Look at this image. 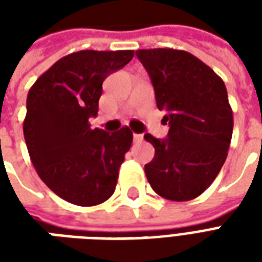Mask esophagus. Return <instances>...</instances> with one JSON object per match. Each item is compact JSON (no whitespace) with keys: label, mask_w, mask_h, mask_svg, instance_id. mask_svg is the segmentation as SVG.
<instances>
[{"label":"esophagus","mask_w":262,"mask_h":262,"mask_svg":"<svg viewBox=\"0 0 262 262\" xmlns=\"http://www.w3.org/2000/svg\"><path fill=\"white\" fill-rule=\"evenodd\" d=\"M143 140V135H139V133H133V142L140 143Z\"/></svg>","instance_id":"obj_1"}]
</instances>
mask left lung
<instances>
[{
    "label": "left lung",
    "mask_w": 262,
    "mask_h": 262,
    "mask_svg": "<svg viewBox=\"0 0 262 262\" xmlns=\"http://www.w3.org/2000/svg\"><path fill=\"white\" fill-rule=\"evenodd\" d=\"M136 56L170 125L165 139L144 135L156 150L144 165L148 184L170 201L195 199L217 177L230 146L233 112L225 82L184 50L142 49Z\"/></svg>",
    "instance_id": "obj_1"
}]
</instances>
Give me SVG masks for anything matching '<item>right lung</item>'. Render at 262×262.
<instances>
[{"instance_id":"1","label":"right lung","mask_w":262,"mask_h":262,"mask_svg":"<svg viewBox=\"0 0 262 262\" xmlns=\"http://www.w3.org/2000/svg\"><path fill=\"white\" fill-rule=\"evenodd\" d=\"M133 50H81L56 61L28 92L24 136L32 164L56 195L78 206L112 196L129 151V127L92 129L103 80L125 67Z\"/></svg>"}]
</instances>
